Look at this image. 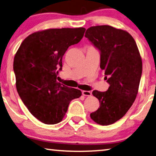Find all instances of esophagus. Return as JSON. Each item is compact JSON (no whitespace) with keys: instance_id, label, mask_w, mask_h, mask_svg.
Instances as JSON below:
<instances>
[{"instance_id":"esophagus-1","label":"esophagus","mask_w":156,"mask_h":156,"mask_svg":"<svg viewBox=\"0 0 156 156\" xmlns=\"http://www.w3.org/2000/svg\"><path fill=\"white\" fill-rule=\"evenodd\" d=\"M82 94L83 96H90L91 95V92L90 91H83Z\"/></svg>"}]
</instances>
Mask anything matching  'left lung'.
Segmentation results:
<instances>
[{
	"label": "left lung",
	"mask_w": 156,
	"mask_h": 156,
	"mask_svg": "<svg viewBox=\"0 0 156 156\" xmlns=\"http://www.w3.org/2000/svg\"><path fill=\"white\" fill-rule=\"evenodd\" d=\"M85 37L100 51V67L110 84L106 91H92L100 107L90 117L98 124H112L126 115L135 100L142 73V58L134 39L126 30L96 26L88 28Z\"/></svg>",
	"instance_id": "left-lung-1"
}]
</instances>
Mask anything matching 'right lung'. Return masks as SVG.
Returning a JSON list of instances; mask_svg holds the SVG:
<instances>
[{
	"instance_id": "add662e5",
	"label": "right lung",
	"mask_w": 156,
	"mask_h": 156,
	"mask_svg": "<svg viewBox=\"0 0 156 156\" xmlns=\"http://www.w3.org/2000/svg\"><path fill=\"white\" fill-rule=\"evenodd\" d=\"M85 28H53L38 31L24 39L14 58L17 91L34 117L55 124L65 117L71 101L80 90L58 82L62 57L68 48L83 37Z\"/></svg>"
}]
</instances>
